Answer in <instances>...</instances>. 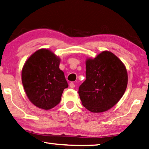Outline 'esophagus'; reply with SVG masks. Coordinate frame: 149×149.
I'll use <instances>...</instances> for the list:
<instances>
[{"label":"esophagus","mask_w":149,"mask_h":149,"mask_svg":"<svg viewBox=\"0 0 149 149\" xmlns=\"http://www.w3.org/2000/svg\"><path fill=\"white\" fill-rule=\"evenodd\" d=\"M69 87H70V88H74V87H75L74 83H73V82H71L70 84H69Z\"/></svg>","instance_id":"obj_1"}]
</instances>
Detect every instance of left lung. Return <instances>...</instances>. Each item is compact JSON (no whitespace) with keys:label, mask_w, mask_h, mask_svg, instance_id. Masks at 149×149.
Wrapping results in <instances>:
<instances>
[{"label":"left lung","mask_w":149,"mask_h":149,"mask_svg":"<svg viewBox=\"0 0 149 149\" xmlns=\"http://www.w3.org/2000/svg\"><path fill=\"white\" fill-rule=\"evenodd\" d=\"M86 78L78 94L83 106L93 113L106 112L117 104L128 82L125 65L109 51L86 59Z\"/></svg>","instance_id":"obj_1"}]
</instances>
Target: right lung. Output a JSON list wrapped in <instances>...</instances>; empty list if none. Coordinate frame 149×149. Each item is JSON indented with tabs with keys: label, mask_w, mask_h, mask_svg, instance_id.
Wrapping results in <instances>:
<instances>
[{
	"label": "right lung",
	"mask_w": 149,
	"mask_h": 149,
	"mask_svg": "<svg viewBox=\"0 0 149 149\" xmlns=\"http://www.w3.org/2000/svg\"><path fill=\"white\" fill-rule=\"evenodd\" d=\"M61 59L48 49H40L27 59L22 70V82L28 98L37 108L48 110L61 102L68 87Z\"/></svg>",
	"instance_id": "right-lung-1"
}]
</instances>
